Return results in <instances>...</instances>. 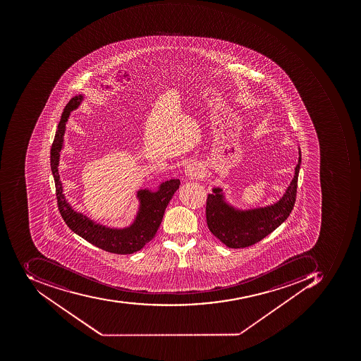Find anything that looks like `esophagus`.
<instances>
[{"mask_svg":"<svg viewBox=\"0 0 361 361\" xmlns=\"http://www.w3.org/2000/svg\"><path fill=\"white\" fill-rule=\"evenodd\" d=\"M202 169L200 166H198L197 164H189L188 166L185 169V173H186L187 176L190 177V178H197V177L202 176Z\"/></svg>","mask_w":361,"mask_h":361,"instance_id":"esophagus-1","label":"esophagus"}]
</instances>
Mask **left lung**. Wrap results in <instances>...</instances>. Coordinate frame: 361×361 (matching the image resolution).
I'll return each mask as SVG.
<instances>
[{
    "label": "left lung",
    "instance_id": "8db88e82",
    "mask_svg": "<svg viewBox=\"0 0 361 361\" xmlns=\"http://www.w3.org/2000/svg\"><path fill=\"white\" fill-rule=\"evenodd\" d=\"M301 153L295 177L279 202L265 208L236 211L222 200V190L214 188L208 195L206 206L207 224L211 233L231 248H244L258 243L287 220L297 198Z\"/></svg>",
    "mask_w": 361,
    "mask_h": 361
}]
</instances>
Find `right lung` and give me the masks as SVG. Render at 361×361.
I'll return each mask as SVG.
<instances>
[{"mask_svg": "<svg viewBox=\"0 0 361 361\" xmlns=\"http://www.w3.org/2000/svg\"><path fill=\"white\" fill-rule=\"evenodd\" d=\"M82 96H74L64 107L59 125L56 128L50 150V165L56 185V204L60 214L74 233L93 244L96 247L114 254H133L145 247L159 230L162 222L164 211L172 199L173 195L179 188V179H171L163 183L157 192L149 190H140L137 197L140 198L141 208L135 219V224L125 230H111L105 226H99L90 221L85 216L76 214L75 211L66 202L62 194V185L58 174L59 152L62 149L66 123L70 111L78 107Z\"/></svg>", "mask_w": 361, "mask_h": 361, "instance_id": "right-lung-1", "label": "right lung"}]
</instances>
